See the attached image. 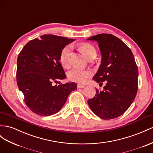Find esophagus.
Listing matches in <instances>:
<instances>
[{"instance_id":"esophagus-1","label":"esophagus","mask_w":153,"mask_h":153,"mask_svg":"<svg viewBox=\"0 0 153 153\" xmlns=\"http://www.w3.org/2000/svg\"><path fill=\"white\" fill-rule=\"evenodd\" d=\"M77 88H78V89H82V88H85V85H82V84H78V85H77Z\"/></svg>"}]
</instances>
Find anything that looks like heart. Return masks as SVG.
Masks as SVG:
<instances>
[{
  "mask_svg": "<svg viewBox=\"0 0 153 153\" xmlns=\"http://www.w3.org/2000/svg\"><path fill=\"white\" fill-rule=\"evenodd\" d=\"M78 49L87 59H94L97 55V51L93 45L88 42H82L78 44ZM71 52V46L70 45L64 47L60 52V62L64 68H69L70 66V55ZM69 79L78 82V83L84 84L87 79L91 76V72L89 70L82 69L80 68H73L68 72V74Z\"/></svg>",
  "mask_w": 153,
  "mask_h": 153,
  "instance_id": "b5f03b06",
  "label": "heart"
}]
</instances>
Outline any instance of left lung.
I'll return each instance as SVG.
<instances>
[{
	"instance_id": "left-lung-1",
	"label": "left lung",
	"mask_w": 153,
	"mask_h": 153,
	"mask_svg": "<svg viewBox=\"0 0 153 153\" xmlns=\"http://www.w3.org/2000/svg\"><path fill=\"white\" fill-rule=\"evenodd\" d=\"M98 43L101 65L93 77L103 84L95 97L88 100L93 112L104 120L116 118L124 113L134 101L138 91V69L129 48L118 37L101 33L88 39Z\"/></svg>"
}]
</instances>
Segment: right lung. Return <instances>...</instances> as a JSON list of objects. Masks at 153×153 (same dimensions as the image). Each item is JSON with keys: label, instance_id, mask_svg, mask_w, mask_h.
<instances>
[{"label": "right lung", "instance_id": "right-lung-1", "mask_svg": "<svg viewBox=\"0 0 153 153\" xmlns=\"http://www.w3.org/2000/svg\"><path fill=\"white\" fill-rule=\"evenodd\" d=\"M73 41L63 36L44 35L28 42L20 52L16 82L26 105L35 114L50 116L59 112L70 93L77 89L75 82L53 85L66 77L59 62L60 55L65 45Z\"/></svg>", "mask_w": 153, "mask_h": 153}]
</instances>
